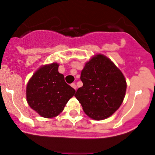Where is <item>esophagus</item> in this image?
Instances as JSON below:
<instances>
[{
    "label": "esophagus",
    "instance_id": "obj_1",
    "mask_svg": "<svg viewBox=\"0 0 155 155\" xmlns=\"http://www.w3.org/2000/svg\"><path fill=\"white\" fill-rule=\"evenodd\" d=\"M71 87H73V88H74L75 90H76V87H76V85L75 83H72L71 84Z\"/></svg>",
    "mask_w": 155,
    "mask_h": 155
}]
</instances>
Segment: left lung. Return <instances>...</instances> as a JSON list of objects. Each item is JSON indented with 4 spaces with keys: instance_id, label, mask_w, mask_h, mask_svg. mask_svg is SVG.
Segmentation results:
<instances>
[{
    "instance_id": "left-lung-1",
    "label": "left lung",
    "mask_w": 155,
    "mask_h": 155,
    "mask_svg": "<svg viewBox=\"0 0 155 155\" xmlns=\"http://www.w3.org/2000/svg\"><path fill=\"white\" fill-rule=\"evenodd\" d=\"M80 79L83 85L75 97L92 119H105L121 105L127 88L125 78L106 56L97 54L87 62Z\"/></svg>"
}]
</instances>
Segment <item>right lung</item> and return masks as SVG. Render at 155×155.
<instances>
[{"label": "right lung", "mask_w": 155, "mask_h": 155, "mask_svg": "<svg viewBox=\"0 0 155 155\" xmlns=\"http://www.w3.org/2000/svg\"><path fill=\"white\" fill-rule=\"evenodd\" d=\"M76 91L66 83L56 63L41 67L27 85L26 97L31 109L44 118H53L63 111Z\"/></svg>", "instance_id": "add662e5"}]
</instances>
